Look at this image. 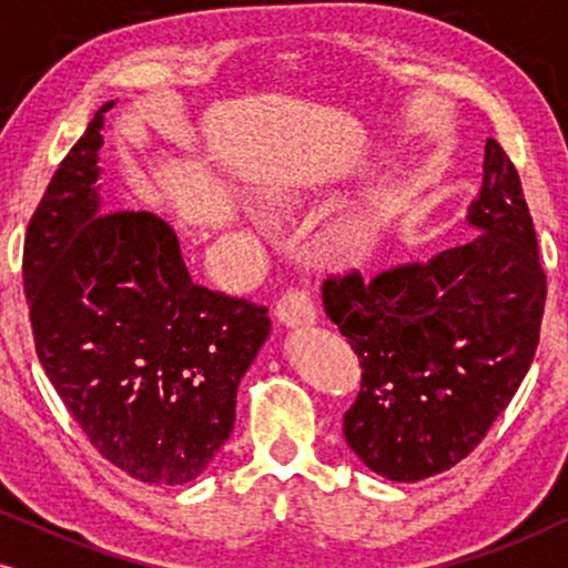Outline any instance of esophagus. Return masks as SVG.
I'll return each mask as SVG.
<instances>
[{
    "label": "esophagus",
    "mask_w": 568,
    "mask_h": 568,
    "mask_svg": "<svg viewBox=\"0 0 568 568\" xmlns=\"http://www.w3.org/2000/svg\"><path fill=\"white\" fill-rule=\"evenodd\" d=\"M276 317L286 328H305L315 323V305L305 290H290L276 302Z\"/></svg>",
    "instance_id": "34e87169"
}]
</instances>
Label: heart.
Instances as JSON below:
<instances>
[{
  "mask_svg": "<svg viewBox=\"0 0 568 568\" xmlns=\"http://www.w3.org/2000/svg\"><path fill=\"white\" fill-rule=\"evenodd\" d=\"M290 199V196H286ZM359 237H362V232H352V240H356V243H359Z\"/></svg>",
  "mask_w": 568,
  "mask_h": 568,
  "instance_id": "1",
  "label": "heart"
}]
</instances>
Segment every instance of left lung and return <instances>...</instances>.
Here are the masks:
<instances>
[{
  "instance_id": "1",
  "label": "left lung",
  "mask_w": 568,
  "mask_h": 568,
  "mask_svg": "<svg viewBox=\"0 0 568 568\" xmlns=\"http://www.w3.org/2000/svg\"><path fill=\"white\" fill-rule=\"evenodd\" d=\"M470 243L424 263L325 278V315L362 362L344 437L377 476L416 484L468 457L530 369L546 274L511 160L486 142Z\"/></svg>"
}]
</instances>
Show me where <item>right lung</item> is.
Wrapping results in <instances>:
<instances>
[{
	"instance_id": "add662e5",
	"label": "right lung",
	"mask_w": 568,
	"mask_h": 568,
	"mask_svg": "<svg viewBox=\"0 0 568 568\" xmlns=\"http://www.w3.org/2000/svg\"><path fill=\"white\" fill-rule=\"evenodd\" d=\"M105 103L33 220L22 282L36 352L92 447L131 478L189 484L235 426L237 385L271 333L266 307L193 284L173 227L100 214Z\"/></svg>"
}]
</instances>
